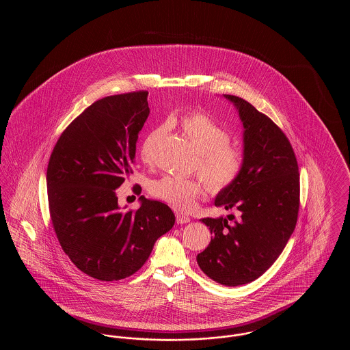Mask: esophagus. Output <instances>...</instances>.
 <instances>
[{
  "label": "esophagus",
  "instance_id": "obj_1",
  "mask_svg": "<svg viewBox=\"0 0 350 350\" xmlns=\"http://www.w3.org/2000/svg\"><path fill=\"white\" fill-rule=\"evenodd\" d=\"M176 221H177V224H185V223L190 221V217L185 215V214H181V213H177L176 214Z\"/></svg>",
  "mask_w": 350,
  "mask_h": 350
}]
</instances>
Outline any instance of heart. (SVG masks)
<instances>
[{
	"instance_id": "obj_1",
	"label": "heart",
	"mask_w": 350,
	"mask_h": 350,
	"mask_svg": "<svg viewBox=\"0 0 350 350\" xmlns=\"http://www.w3.org/2000/svg\"><path fill=\"white\" fill-rule=\"evenodd\" d=\"M185 136L193 143L198 154V172L211 193H221L236 183L244 167V153L230 144L231 136L214 119L200 113H187L178 120ZM167 130V123L157 126L147 136L142 157L150 160L153 140ZM150 193L157 200H164L174 208L189 210L202 193V183L196 178L180 176H163L150 185Z\"/></svg>"
}]
</instances>
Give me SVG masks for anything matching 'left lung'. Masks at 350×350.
Masks as SVG:
<instances>
[{"mask_svg":"<svg viewBox=\"0 0 350 350\" xmlns=\"http://www.w3.org/2000/svg\"><path fill=\"white\" fill-rule=\"evenodd\" d=\"M244 126V167L231 187L217 194V207L237 214L203 217L213 239L197 256L202 271L224 286L262 275L280 257L297 226L299 167L282 130L250 102L224 94Z\"/></svg>","mask_w":350,"mask_h":350,"instance_id":"1","label":"left lung"}]
</instances>
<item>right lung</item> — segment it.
<instances>
[{"label": "right lung", "mask_w": 350, "mask_h": 350, "mask_svg": "<svg viewBox=\"0 0 350 350\" xmlns=\"http://www.w3.org/2000/svg\"><path fill=\"white\" fill-rule=\"evenodd\" d=\"M148 92L96 100L60 135L47 167L51 221L83 273L100 281L133 275L176 217L165 203L140 197L120 210L117 189L133 173L136 142L150 116ZM140 194V193H139Z\"/></svg>", "instance_id": "add662e5"}]
</instances>
